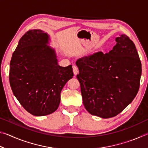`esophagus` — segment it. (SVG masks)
I'll return each mask as SVG.
<instances>
[{"label":"esophagus","mask_w":148,"mask_h":148,"mask_svg":"<svg viewBox=\"0 0 148 148\" xmlns=\"http://www.w3.org/2000/svg\"><path fill=\"white\" fill-rule=\"evenodd\" d=\"M72 68H73V72H74V74L75 75H77V74H78V71H78V69H77V67L76 66H75V65H74Z\"/></svg>","instance_id":"obj_1"}]
</instances>
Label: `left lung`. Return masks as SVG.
Masks as SVG:
<instances>
[{"label":"left lung","mask_w":148,"mask_h":148,"mask_svg":"<svg viewBox=\"0 0 148 148\" xmlns=\"http://www.w3.org/2000/svg\"><path fill=\"white\" fill-rule=\"evenodd\" d=\"M116 41L108 53L96 52L76 62L84 106L91 114L102 118L121 113L140 87L142 65L134 44L125 34Z\"/></svg>","instance_id":"obj_1"}]
</instances>
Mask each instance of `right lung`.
<instances>
[{"label": "right lung", "mask_w": 148, "mask_h": 148, "mask_svg": "<svg viewBox=\"0 0 148 148\" xmlns=\"http://www.w3.org/2000/svg\"><path fill=\"white\" fill-rule=\"evenodd\" d=\"M49 37L40 29L29 30L19 40L10 64L9 79L19 103L33 116L58 108L61 92L74 76L72 65L60 66Z\"/></svg>", "instance_id": "right-lung-1"}]
</instances>
